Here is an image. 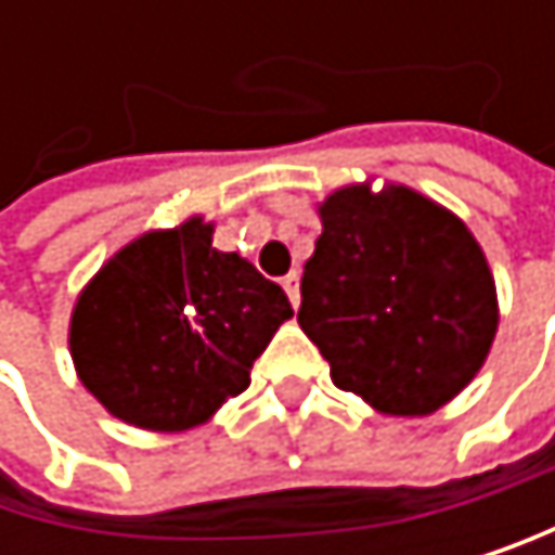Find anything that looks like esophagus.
I'll return each instance as SVG.
<instances>
[{"label": "esophagus", "instance_id": "34e87169", "mask_svg": "<svg viewBox=\"0 0 555 555\" xmlns=\"http://www.w3.org/2000/svg\"><path fill=\"white\" fill-rule=\"evenodd\" d=\"M283 289H286L289 302H293V306H299V272H289V275H283Z\"/></svg>", "mask_w": 555, "mask_h": 555}]
</instances>
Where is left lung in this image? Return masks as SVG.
Returning a JSON list of instances; mask_svg holds the SVG:
<instances>
[{
    "label": "left lung",
    "mask_w": 555,
    "mask_h": 555,
    "mask_svg": "<svg viewBox=\"0 0 555 555\" xmlns=\"http://www.w3.org/2000/svg\"><path fill=\"white\" fill-rule=\"evenodd\" d=\"M299 326L339 389L386 416H429L493 349L496 280L466 222L410 185L352 182L319 203Z\"/></svg>",
    "instance_id": "left-lung-1"
}]
</instances>
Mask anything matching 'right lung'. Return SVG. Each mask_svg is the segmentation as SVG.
Here are the masks:
<instances>
[{
  "label": "right lung",
  "mask_w": 555,
  "mask_h": 555,
  "mask_svg": "<svg viewBox=\"0 0 555 555\" xmlns=\"http://www.w3.org/2000/svg\"><path fill=\"white\" fill-rule=\"evenodd\" d=\"M216 225L189 216L126 243L82 286L69 352L82 386L116 420L149 433L209 423L249 386V370L293 306Z\"/></svg>",
  "instance_id": "add662e5"
}]
</instances>
